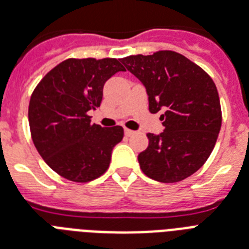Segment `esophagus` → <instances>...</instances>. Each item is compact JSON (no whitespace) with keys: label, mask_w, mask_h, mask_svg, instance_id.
<instances>
[{"label":"esophagus","mask_w":249,"mask_h":249,"mask_svg":"<svg viewBox=\"0 0 249 249\" xmlns=\"http://www.w3.org/2000/svg\"><path fill=\"white\" fill-rule=\"evenodd\" d=\"M133 133H135V131H132V129L124 128V135H126V136H132Z\"/></svg>","instance_id":"obj_1"}]
</instances>
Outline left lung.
Listing matches in <instances>:
<instances>
[{
	"label": "left lung",
	"mask_w": 249,
	"mask_h": 249,
	"mask_svg": "<svg viewBox=\"0 0 249 249\" xmlns=\"http://www.w3.org/2000/svg\"><path fill=\"white\" fill-rule=\"evenodd\" d=\"M122 63L146 88L150 112L165 110L160 116L164 132L147 133L140 168L163 183L186 179L206 163L220 132L216 85L200 66L174 51L128 55Z\"/></svg>",
	"instance_id": "8db88e82"
}]
</instances>
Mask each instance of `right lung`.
Returning a JSON list of instances; mask_svg holds the SVG:
<instances>
[{"instance_id":"obj_1","label":"right lung","mask_w":249,"mask_h":249,"mask_svg":"<svg viewBox=\"0 0 249 249\" xmlns=\"http://www.w3.org/2000/svg\"><path fill=\"white\" fill-rule=\"evenodd\" d=\"M118 71H124L120 59L69 58L33 91L28 113L33 142L49 168L66 179L86 183L109 168L123 128L91 124L88 112L100 107L103 86Z\"/></svg>"}]
</instances>
